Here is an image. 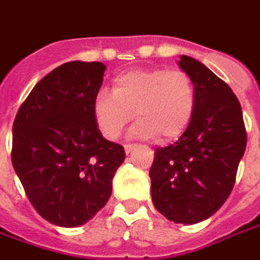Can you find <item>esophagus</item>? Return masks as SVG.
<instances>
[{
    "mask_svg": "<svg viewBox=\"0 0 260 260\" xmlns=\"http://www.w3.org/2000/svg\"><path fill=\"white\" fill-rule=\"evenodd\" d=\"M124 149H125V153H126V154H129V153L135 149V145H125Z\"/></svg>",
    "mask_w": 260,
    "mask_h": 260,
    "instance_id": "obj_1",
    "label": "esophagus"
}]
</instances>
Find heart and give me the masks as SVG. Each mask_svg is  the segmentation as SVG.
<instances>
[{
	"label": "heart",
	"mask_w": 260,
	"mask_h": 260,
	"mask_svg": "<svg viewBox=\"0 0 260 260\" xmlns=\"http://www.w3.org/2000/svg\"><path fill=\"white\" fill-rule=\"evenodd\" d=\"M195 87L181 69L135 68L117 75L113 91L100 90L93 102V115L108 141H115L134 118L131 135L163 142L180 138L195 113Z\"/></svg>",
	"instance_id": "heart-1"
}]
</instances>
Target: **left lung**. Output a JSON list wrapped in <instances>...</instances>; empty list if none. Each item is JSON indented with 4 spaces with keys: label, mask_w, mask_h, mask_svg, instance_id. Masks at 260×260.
<instances>
[{
    "label": "left lung",
    "mask_w": 260,
    "mask_h": 260,
    "mask_svg": "<svg viewBox=\"0 0 260 260\" xmlns=\"http://www.w3.org/2000/svg\"><path fill=\"white\" fill-rule=\"evenodd\" d=\"M195 87V113L174 145L158 147L149 175L152 201L170 221L196 224L227 201L246 147L241 104L227 83L198 59L181 55Z\"/></svg>",
    "instance_id": "8db88e82"
}]
</instances>
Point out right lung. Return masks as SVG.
Segmentation results:
<instances>
[{
  "label": "right lung",
  "mask_w": 260,
  "mask_h": 260,
  "mask_svg": "<svg viewBox=\"0 0 260 260\" xmlns=\"http://www.w3.org/2000/svg\"><path fill=\"white\" fill-rule=\"evenodd\" d=\"M103 62L71 61L37 83L12 126V166L36 212L58 227L87 223L113 192L124 147L93 115Z\"/></svg>",
  "instance_id": "1"
}]
</instances>
